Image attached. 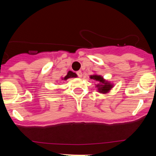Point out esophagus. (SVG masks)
Instances as JSON below:
<instances>
[{"label":"esophagus","instance_id":"obj_1","mask_svg":"<svg viewBox=\"0 0 156 156\" xmlns=\"http://www.w3.org/2000/svg\"><path fill=\"white\" fill-rule=\"evenodd\" d=\"M76 73H77V75H78V77L81 78V77H82V72H81V71H78V72H77Z\"/></svg>","mask_w":156,"mask_h":156}]
</instances>
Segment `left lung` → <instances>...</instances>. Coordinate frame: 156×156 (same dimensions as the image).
<instances>
[{
	"mask_svg": "<svg viewBox=\"0 0 156 156\" xmlns=\"http://www.w3.org/2000/svg\"><path fill=\"white\" fill-rule=\"evenodd\" d=\"M91 79H93L96 81H98V85L96 86L97 88L98 89V92L101 93H107L109 92V90H111L112 88L113 85L108 83V81H105L103 79V78L101 76H98V75H93V76H90Z\"/></svg>",
	"mask_w": 156,
	"mask_h": 156,
	"instance_id": "left-lung-1",
	"label": "left lung"
}]
</instances>
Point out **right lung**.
I'll list each match as a JSON object with an SVG mask.
<instances>
[{
	"label": "right lung",
	"mask_w": 156,
	"mask_h": 156,
	"mask_svg": "<svg viewBox=\"0 0 156 156\" xmlns=\"http://www.w3.org/2000/svg\"><path fill=\"white\" fill-rule=\"evenodd\" d=\"M76 77H77V75L76 74V73L72 72V71H69V72L67 73V76L64 77L63 79L64 80H67L69 78H76Z\"/></svg>",
	"instance_id": "right-lung-1"
}]
</instances>
